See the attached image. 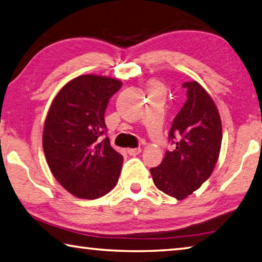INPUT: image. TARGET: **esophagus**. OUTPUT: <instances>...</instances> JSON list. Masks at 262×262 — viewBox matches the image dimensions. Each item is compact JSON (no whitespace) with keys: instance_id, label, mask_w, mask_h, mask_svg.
I'll return each instance as SVG.
<instances>
[{"instance_id":"obj_1","label":"esophagus","mask_w":262,"mask_h":262,"mask_svg":"<svg viewBox=\"0 0 262 262\" xmlns=\"http://www.w3.org/2000/svg\"><path fill=\"white\" fill-rule=\"evenodd\" d=\"M142 151L141 148H132V149H128L127 152L130 155V156H136V155H139Z\"/></svg>"}]
</instances>
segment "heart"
<instances>
[{"label": "heart", "mask_w": 262, "mask_h": 262, "mask_svg": "<svg viewBox=\"0 0 262 262\" xmlns=\"http://www.w3.org/2000/svg\"><path fill=\"white\" fill-rule=\"evenodd\" d=\"M155 90H162L163 91L162 84L158 83V82H155V81L150 82V84H149V91H155Z\"/></svg>", "instance_id": "obj_1"}]
</instances>
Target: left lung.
I'll return each instance as SVG.
<instances>
[{
    "instance_id": "8db88e82",
    "label": "left lung",
    "mask_w": 262,
    "mask_h": 262,
    "mask_svg": "<svg viewBox=\"0 0 262 262\" xmlns=\"http://www.w3.org/2000/svg\"><path fill=\"white\" fill-rule=\"evenodd\" d=\"M187 99L168 132L174 144L162 163L150 168L156 187L184 200L211 176L222 143V122L211 97L198 82H185Z\"/></svg>"
}]
</instances>
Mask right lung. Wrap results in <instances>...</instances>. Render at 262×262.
I'll list each match as a JSON object with an SVG mask.
<instances>
[{
	"label": "right lung",
	"instance_id": "1",
	"mask_svg": "<svg viewBox=\"0 0 262 262\" xmlns=\"http://www.w3.org/2000/svg\"><path fill=\"white\" fill-rule=\"evenodd\" d=\"M122 83L83 75L66 84L53 100L42 148L53 176L79 199L94 200L118 183L123 157L111 147L105 111Z\"/></svg>",
	"mask_w": 262,
	"mask_h": 262
}]
</instances>
